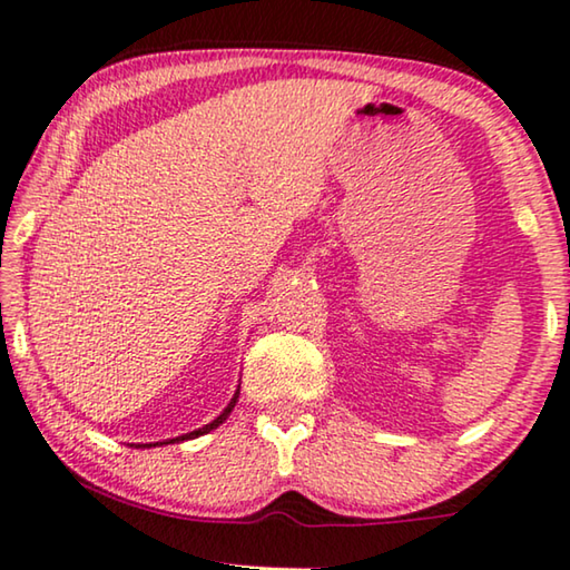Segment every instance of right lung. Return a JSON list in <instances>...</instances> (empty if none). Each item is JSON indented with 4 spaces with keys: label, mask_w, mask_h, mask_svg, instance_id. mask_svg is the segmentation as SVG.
<instances>
[{
    "label": "right lung",
    "mask_w": 570,
    "mask_h": 570,
    "mask_svg": "<svg viewBox=\"0 0 570 570\" xmlns=\"http://www.w3.org/2000/svg\"><path fill=\"white\" fill-rule=\"evenodd\" d=\"M237 396H240V389H237L235 392V396L230 399V404L225 406L223 412H219V417H215L212 420L209 424H204V428H199V430H194V432H186V435H181V438H174V440H168V443H181V440H191V438H199V435H207V432H212V430H217L219 424H223L227 417H230V412L235 410V404H237ZM168 443H146V445H135V448H150V445H168Z\"/></svg>",
    "instance_id": "right-lung-1"
}]
</instances>
